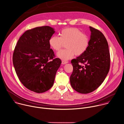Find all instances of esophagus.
<instances>
[{"label": "esophagus", "mask_w": 124, "mask_h": 124, "mask_svg": "<svg viewBox=\"0 0 124 124\" xmlns=\"http://www.w3.org/2000/svg\"><path fill=\"white\" fill-rule=\"evenodd\" d=\"M68 63V61H64V60H63V61H62V64H63V65L66 64H67V63Z\"/></svg>", "instance_id": "1"}]
</instances>
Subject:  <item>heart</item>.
<instances>
[{"mask_svg":"<svg viewBox=\"0 0 124 124\" xmlns=\"http://www.w3.org/2000/svg\"><path fill=\"white\" fill-rule=\"evenodd\" d=\"M90 43L89 36L75 28H66L59 33V37L53 36L49 39L50 47L55 51H59L66 44L65 50L57 54V56L63 60H68L77 56L83 55L88 50Z\"/></svg>","mask_w":124,"mask_h":124,"instance_id":"obj_1","label":"heart"}]
</instances>
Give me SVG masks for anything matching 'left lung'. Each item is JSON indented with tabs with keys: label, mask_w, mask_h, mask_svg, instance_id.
I'll return each mask as SVG.
<instances>
[{
	"label": "left lung",
	"mask_w": 124,
	"mask_h": 124,
	"mask_svg": "<svg viewBox=\"0 0 124 124\" xmlns=\"http://www.w3.org/2000/svg\"><path fill=\"white\" fill-rule=\"evenodd\" d=\"M90 43L87 51L71 60L73 71L70 77L72 88L83 94L97 89L106 78L110 67L108 45L104 34L90 27Z\"/></svg>",
	"instance_id": "left-lung-1"
}]
</instances>
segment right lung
Returning <instances> with one entry per match:
<instances>
[{
    "mask_svg": "<svg viewBox=\"0 0 124 124\" xmlns=\"http://www.w3.org/2000/svg\"><path fill=\"white\" fill-rule=\"evenodd\" d=\"M55 32L50 26L26 31L19 38L13 56V65L22 84L36 93H44L54 85L61 60L54 58L49 40Z\"/></svg>",
    "mask_w": 124,
    "mask_h": 124,
    "instance_id": "obj_1",
    "label": "right lung"
}]
</instances>
